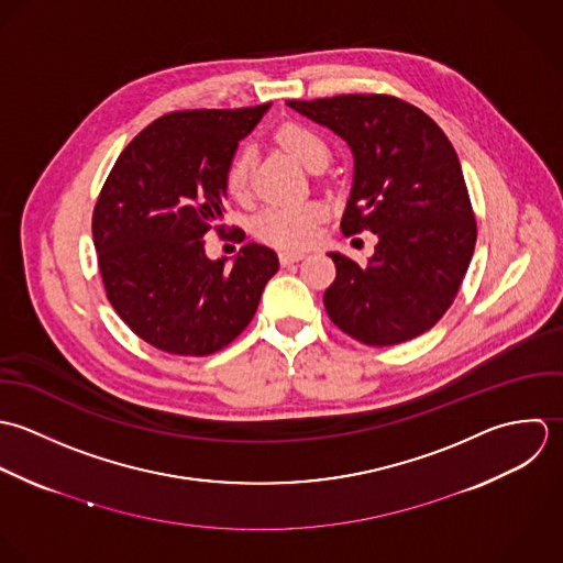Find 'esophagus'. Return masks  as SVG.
<instances>
[{
	"instance_id": "obj_1",
	"label": "esophagus",
	"mask_w": 563,
	"mask_h": 563,
	"mask_svg": "<svg viewBox=\"0 0 563 563\" xmlns=\"http://www.w3.org/2000/svg\"><path fill=\"white\" fill-rule=\"evenodd\" d=\"M278 258H280L283 265H291V263L302 261V258H305V252H280Z\"/></svg>"
}]
</instances>
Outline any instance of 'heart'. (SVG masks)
<instances>
[{
	"mask_svg": "<svg viewBox=\"0 0 563 563\" xmlns=\"http://www.w3.org/2000/svg\"><path fill=\"white\" fill-rule=\"evenodd\" d=\"M278 143L298 158L307 169L327 165L331 158V147L327 139L305 123H285L276 132ZM252 150L241 147L225 172V189L232 198H245L250 189L252 174ZM324 218V207L320 202H300V205H274L263 209L254 220V232L285 250H298L309 245L316 239L318 224Z\"/></svg>",
	"mask_w": 563,
	"mask_h": 563,
	"instance_id": "1",
	"label": "heart"
}]
</instances>
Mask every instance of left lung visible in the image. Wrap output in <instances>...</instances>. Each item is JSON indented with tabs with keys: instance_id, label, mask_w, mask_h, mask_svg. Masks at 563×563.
I'll return each mask as SVG.
<instances>
[{
	"instance_id": "obj_1",
	"label": "left lung",
	"mask_w": 563,
	"mask_h": 563,
	"mask_svg": "<svg viewBox=\"0 0 563 563\" xmlns=\"http://www.w3.org/2000/svg\"><path fill=\"white\" fill-rule=\"evenodd\" d=\"M333 130L354 174L341 230L376 234L358 265L331 252L338 278L324 294L329 318L367 345H394L433 329L467 272L476 222L461 163L442 128L391 96L287 102Z\"/></svg>"
}]
</instances>
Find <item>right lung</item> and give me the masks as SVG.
Instances as JSON below:
<instances>
[{
  "label": "right lung",
  "instance_id": "right-lung-1",
  "mask_svg": "<svg viewBox=\"0 0 563 563\" xmlns=\"http://www.w3.org/2000/svg\"><path fill=\"white\" fill-rule=\"evenodd\" d=\"M272 104L180 111L152 121L119 154L93 211L100 274L117 316L143 341L183 356L222 350L250 324L274 250L247 243L209 258L222 232L225 172L236 145Z\"/></svg>",
  "mask_w": 563,
  "mask_h": 563
}]
</instances>
